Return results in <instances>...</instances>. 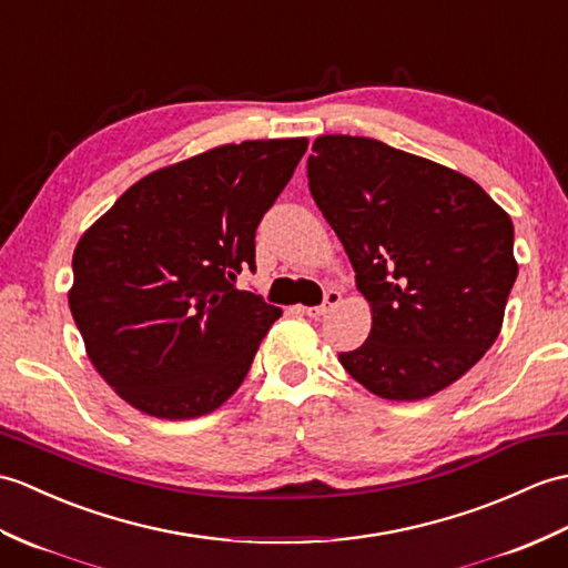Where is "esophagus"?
<instances>
[{
  "mask_svg": "<svg viewBox=\"0 0 568 568\" xmlns=\"http://www.w3.org/2000/svg\"><path fill=\"white\" fill-rule=\"evenodd\" d=\"M341 305V293L338 290H326L324 295V302L320 307H297L302 314L312 316V320H320V316H326L332 310H336Z\"/></svg>",
  "mask_w": 568,
  "mask_h": 568,
  "instance_id": "esophagus-1",
  "label": "esophagus"
}]
</instances>
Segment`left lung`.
I'll list each match as a JSON object with an SVG mask.
<instances>
[{
	"mask_svg": "<svg viewBox=\"0 0 568 568\" xmlns=\"http://www.w3.org/2000/svg\"><path fill=\"white\" fill-rule=\"evenodd\" d=\"M307 179L373 312L338 361L392 402L433 397L494 346L518 275L513 222L477 181L371 138L322 135Z\"/></svg>",
	"mask_w": 568,
	"mask_h": 568,
	"instance_id": "1",
	"label": "left lung"
}]
</instances>
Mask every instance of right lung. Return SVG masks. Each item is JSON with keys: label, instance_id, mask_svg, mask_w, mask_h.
I'll list each match as a JSON object with an SVG mask.
<instances>
[{"label": "right lung", "instance_id": "1", "mask_svg": "<svg viewBox=\"0 0 568 568\" xmlns=\"http://www.w3.org/2000/svg\"><path fill=\"white\" fill-rule=\"evenodd\" d=\"M307 138L220 144L133 183L77 242L70 310L97 373L138 412L186 420L240 389L283 314L236 290Z\"/></svg>", "mask_w": 568, "mask_h": 568}]
</instances>
